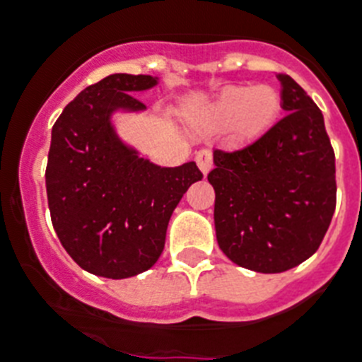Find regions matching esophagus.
<instances>
[{
  "label": "esophagus",
  "instance_id": "1",
  "mask_svg": "<svg viewBox=\"0 0 362 362\" xmlns=\"http://www.w3.org/2000/svg\"><path fill=\"white\" fill-rule=\"evenodd\" d=\"M195 160H197V165H199V169L200 171H202V175H208L209 173V169H211V167H214V158H211V153H209V151H199V153H197V156H195Z\"/></svg>",
  "mask_w": 362,
  "mask_h": 362
}]
</instances>
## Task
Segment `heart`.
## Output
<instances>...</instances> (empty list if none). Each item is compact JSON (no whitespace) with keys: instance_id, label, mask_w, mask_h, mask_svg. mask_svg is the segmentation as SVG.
Segmentation results:
<instances>
[{"instance_id":"1","label":"heart","mask_w":362,"mask_h":362,"mask_svg":"<svg viewBox=\"0 0 362 362\" xmlns=\"http://www.w3.org/2000/svg\"><path fill=\"white\" fill-rule=\"evenodd\" d=\"M281 110L278 90L261 86H232L218 95L204 115L206 127L228 129L233 127L241 139H254L274 124Z\"/></svg>"}]
</instances>
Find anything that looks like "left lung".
<instances>
[{
    "label": "left lung",
    "instance_id": "1",
    "mask_svg": "<svg viewBox=\"0 0 362 362\" xmlns=\"http://www.w3.org/2000/svg\"><path fill=\"white\" fill-rule=\"evenodd\" d=\"M287 114L238 151H214L218 248L235 265L285 272L320 247L335 214V153L324 115L294 78L279 73Z\"/></svg>",
    "mask_w": 362,
    "mask_h": 362
}]
</instances>
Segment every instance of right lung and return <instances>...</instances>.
Returning <instances> with one entry per match:
<instances>
[{
  "label": "right lung",
  "mask_w": 362,
  "mask_h": 362,
  "mask_svg": "<svg viewBox=\"0 0 362 362\" xmlns=\"http://www.w3.org/2000/svg\"><path fill=\"white\" fill-rule=\"evenodd\" d=\"M158 77L114 73L69 103L51 130L45 189L51 223L81 269L123 279L162 256L169 218L191 184L195 162L160 167L117 136L115 112H144L132 93Z\"/></svg>",
  "instance_id": "add662e5"
}]
</instances>
